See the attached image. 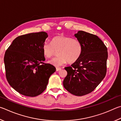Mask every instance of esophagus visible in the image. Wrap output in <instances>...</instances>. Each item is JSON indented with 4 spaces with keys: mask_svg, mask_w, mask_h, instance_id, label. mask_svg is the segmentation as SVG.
<instances>
[{
    "mask_svg": "<svg viewBox=\"0 0 121 121\" xmlns=\"http://www.w3.org/2000/svg\"><path fill=\"white\" fill-rule=\"evenodd\" d=\"M61 69L60 68H59V67H56V71H60Z\"/></svg>",
    "mask_w": 121,
    "mask_h": 121,
    "instance_id": "34e87169",
    "label": "esophagus"
}]
</instances>
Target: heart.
Masks as SVG:
<instances>
[{"label":"heart","mask_w":121,"mask_h":121,"mask_svg":"<svg viewBox=\"0 0 121 121\" xmlns=\"http://www.w3.org/2000/svg\"><path fill=\"white\" fill-rule=\"evenodd\" d=\"M42 52L47 58H50L58 50V56L48 62L55 66H60L66 64L75 62L82 53V44L79 40L63 35L55 36L51 43L44 42L42 47Z\"/></svg>","instance_id":"1"}]
</instances>
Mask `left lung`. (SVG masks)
<instances>
[{
  "instance_id": "8db88e82",
  "label": "left lung",
  "mask_w": 121,
  "mask_h": 121,
  "mask_svg": "<svg viewBox=\"0 0 121 121\" xmlns=\"http://www.w3.org/2000/svg\"><path fill=\"white\" fill-rule=\"evenodd\" d=\"M74 36L82 44V53L71 66L65 67L67 74L63 86L72 95L82 96L94 91L105 78L108 52L96 35L79 31Z\"/></svg>"
}]
</instances>
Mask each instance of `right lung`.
<instances>
[{
	"label": "right lung",
	"mask_w": 121,
	"mask_h": 121,
	"mask_svg": "<svg viewBox=\"0 0 121 121\" xmlns=\"http://www.w3.org/2000/svg\"><path fill=\"white\" fill-rule=\"evenodd\" d=\"M48 37L45 32L16 38L4 56L6 77L10 86L20 94L35 97L47 88L56 68L45 60L42 47Z\"/></svg>",
	"instance_id": "obj_1"
}]
</instances>
